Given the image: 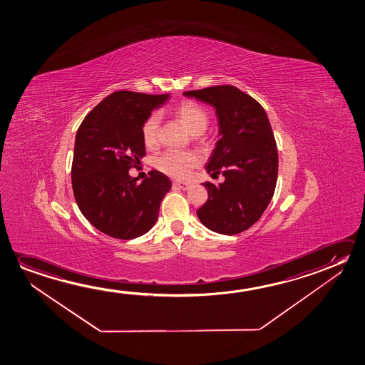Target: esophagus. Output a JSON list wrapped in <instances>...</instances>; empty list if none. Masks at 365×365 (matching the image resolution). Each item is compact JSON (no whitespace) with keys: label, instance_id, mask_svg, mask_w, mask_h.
<instances>
[{"label":"esophagus","instance_id":"1","mask_svg":"<svg viewBox=\"0 0 365 365\" xmlns=\"http://www.w3.org/2000/svg\"><path fill=\"white\" fill-rule=\"evenodd\" d=\"M173 185L175 187H178V189H181V190H187L189 189V184L187 182H181V181H174Z\"/></svg>","mask_w":365,"mask_h":365}]
</instances>
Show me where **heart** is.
<instances>
[{"label":"heart","mask_w":365,"mask_h":365,"mask_svg":"<svg viewBox=\"0 0 365 365\" xmlns=\"http://www.w3.org/2000/svg\"><path fill=\"white\" fill-rule=\"evenodd\" d=\"M174 114L185 124L191 133L197 134V138L208 128L209 118L207 111L194 101H184L178 105L174 109ZM160 120V114L152 113L142 124V138L147 147H155L158 143ZM200 163L202 158L192 150H171L156 157L153 165L163 174L174 179L182 180L186 179Z\"/></svg>","instance_id":"b5f03b06"}]
</instances>
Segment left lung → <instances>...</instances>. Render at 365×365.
Here are the masks:
<instances>
[{
	"label": "left lung",
	"instance_id": "left-lung-1",
	"mask_svg": "<svg viewBox=\"0 0 365 365\" xmlns=\"http://www.w3.org/2000/svg\"><path fill=\"white\" fill-rule=\"evenodd\" d=\"M215 109L220 135L207 163L215 178L225 182L202 185L208 200L197 218L210 231L237 235L260 220L272 200L278 179V150L267 113L254 98L232 85L184 93Z\"/></svg>",
	"mask_w": 365,
	"mask_h": 365
}]
</instances>
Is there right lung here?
<instances>
[{"instance_id": "right-lung-1", "label": "right lung", "mask_w": 365, "mask_h": 365, "mask_svg": "<svg viewBox=\"0 0 365 365\" xmlns=\"http://www.w3.org/2000/svg\"><path fill=\"white\" fill-rule=\"evenodd\" d=\"M165 95L115 91L90 111L77 130L72 189L82 215L118 240L139 237L155 226L171 189L166 175L152 170L142 182L129 170L145 155L142 124Z\"/></svg>"}]
</instances>
